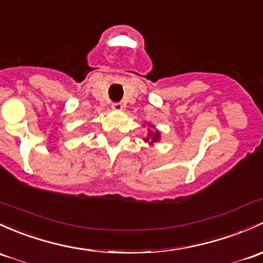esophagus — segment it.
I'll list each match as a JSON object with an SVG mask.
<instances>
[{"label": "esophagus", "instance_id": "34e87169", "mask_svg": "<svg viewBox=\"0 0 263 263\" xmlns=\"http://www.w3.org/2000/svg\"><path fill=\"white\" fill-rule=\"evenodd\" d=\"M112 109L116 110V112H120V110L123 109V104L120 103V102H116V103L112 104Z\"/></svg>", "mask_w": 263, "mask_h": 263}]
</instances>
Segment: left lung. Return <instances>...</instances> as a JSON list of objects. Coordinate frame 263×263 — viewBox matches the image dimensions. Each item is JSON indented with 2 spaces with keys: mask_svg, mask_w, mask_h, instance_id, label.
Listing matches in <instances>:
<instances>
[{
  "mask_svg": "<svg viewBox=\"0 0 263 263\" xmlns=\"http://www.w3.org/2000/svg\"><path fill=\"white\" fill-rule=\"evenodd\" d=\"M159 140H160V132L159 131H151V129H150V134H148V137H146L145 139L146 142H148L150 145L157 142Z\"/></svg>",
  "mask_w": 263,
  "mask_h": 263,
  "instance_id": "left-lung-1",
  "label": "left lung"
}]
</instances>
